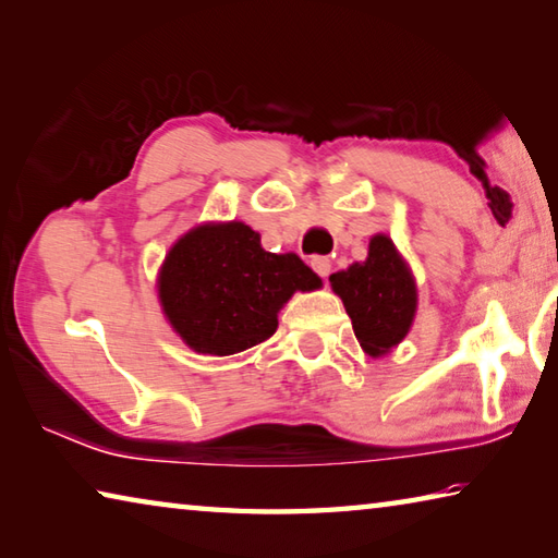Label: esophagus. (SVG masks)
Returning a JSON list of instances; mask_svg holds the SVG:
<instances>
[{
	"instance_id": "34e87169",
	"label": "esophagus",
	"mask_w": 558,
	"mask_h": 558,
	"mask_svg": "<svg viewBox=\"0 0 558 558\" xmlns=\"http://www.w3.org/2000/svg\"><path fill=\"white\" fill-rule=\"evenodd\" d=\"M310 266H313V270L317 272L319 278H327L329 270H332V263H329L327 256H313V260H310Z\"/></svg>"
}]
</instances>
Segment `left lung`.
I'll return each mask as SVG.
<instances>
[{
	"mask_svg": "<svg viewBox=\"0 0 558 558\" xmlns=\"http://www.w3.org/2000/svg\"><path fill=\"white\" fill-rule=\"evenodd\" d=\"M329 282L342 298L366 354H386L409 332L415 315V286L391 239L374 235L369 258L335 272Z\"/></svg>",
	"mask_w": 558,
	"mask_h": 558,
	"instance_id": "left-lung-1",
	"label": "left lung"
}]
</instances>
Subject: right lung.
I'll use <instances>...</instances> for the list:
<instances>
[{
	"label": "right lung",
	"instance_id": "obj_1",
	"mask_svg": "<svg viewBox=\"0 0 558 558\" xmlns=\"http://www.w3.org/2000/svg\"><path fill=\"white\" fill-rule=\"evenodd\" d=\"M323 286L295 253L263 251L241 221L199 226L174 243L159 272L165 315L202 354H239L272 337L295 290Z\"/></svg>",
	"mask_w": 558,
	"mask_h": 558
}]
</instances>
